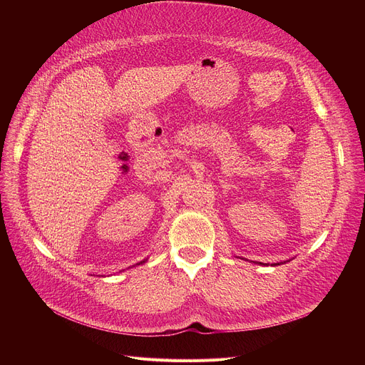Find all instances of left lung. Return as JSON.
<instances>
[{
	"instance_id": "8db88e82",
	"label": "left lung",
	"mask_w": 365,
	"mask_h": 365,
	"mask_svg": "<svg viewBox=\"0 0 365 365\" xmlns=\"http://www.w3.org/2000/svg\"><path fill=\"white\" fill-rule=\"evenodd\" d=\"M278 264H279V263H278Z\"/></svg>"
}]
</instances>
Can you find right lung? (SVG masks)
<instances>
[{"label": "right lung", "instance_id": "add662e5", "mask_svg": "<svg viewBox=\"0 0 365 365\" xmlns=\"http://www.w3.org/2000/svg\"><path fill=\"white\" fill-rule=\"evenodd\" d=\"M140 263H145V260H143V262H140ZM140 263H138V264H140Z\"/></svg>", "mask_w": 365, "mask_h": 365}]
</instances>
